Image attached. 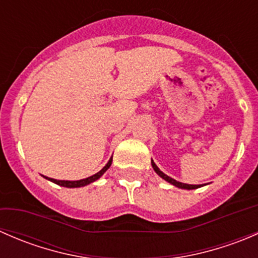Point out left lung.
Listing matches in <instances>:
<instances>
[{"label": "left lung", "instance_id": "8db88e82", "mask_svg": "<svg viewBox=\"0 0 258 258\" xmlns=\"http://www.w3.org/2000/svg\"><path fill=\"white\" fill-rule=\"evenodd\" d=\"M151 163H152V167H153V170L156 171V173H157V175L160 176V177H162L163 179H165V181H167V182H170V183H172L173 186L179 187V188H184V189H195V188H199V187H201V184H187V183H182V182H178V181H176V179L168 177L167 175H165V173H163L162 171H161L160 168H158L157 166L155 165V162H153L152 160H151Z\"/></svg>", "mask_w": 258, "mask_h": 258}]
</instances>
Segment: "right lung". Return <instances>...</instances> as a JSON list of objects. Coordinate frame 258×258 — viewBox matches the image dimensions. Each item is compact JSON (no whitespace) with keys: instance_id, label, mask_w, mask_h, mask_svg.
Masks as SVG:
<instances>
[{"instance_id":"right-lung-1","label":"right lung","mask_w":258,"mask_h":258,"mask_svg":"<svg viewBox=\"0 0 258 258\" xmlns=\"http://www.w3.org/2000/svg\"><path fill=\"white\" fill-rule=\"evenodd\" d=\"M111 163H112V157L110 158V161L107 162V165L105 166V167L102 168V170L100 171V172H97L96 175L93 176H90V177L87 178H83V179H79V181H61V179H54V178H48L46 177L47 179H49V181L54 182L56 184H58V186H63V187H69V188H75V187H82V186H86V184L91 183V182L96 181V179H98L101 177V176L103 175V173L106 172V171L110 168Z\"/></svg>"}]
</instances>
